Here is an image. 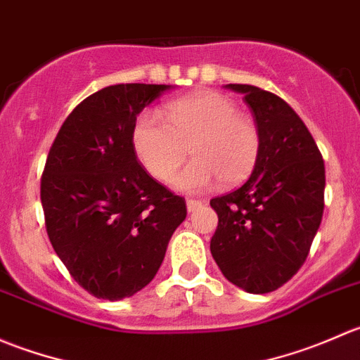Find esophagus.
I'll return each mask as SVG.
<instances>
[{
	"label": "esophagus",
	"mask_w": 360,
	"mask_h": 360,
	"mask_svg": "<svg viewBox=\"0 0 360 360\" xmlns=\"http://www.w3.org/2000/svg\"><path fill=\"white\" fill-rule=\"evenodd\" d=\"M203 205L202 200H195V198H188L186 200V207H188V212H195Z\"/></svg>",
	"instance_id": "obj_1"
}]
</instances>
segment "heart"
Segmentation results:
<instances>
[{"label":"heart","mask_w":360,"mask_h":360,"mask_svg":"<svg viewBox=\"0 0 360 360\" xmlns=\"http://www.w3.org/2000/svg\"><path fill=\"white\" fill-rule=\"evenodd\" d=\"M165 118L144 111L132 130L137 158L155 179H170L186 160L188 148L195 160L174 177L177 190L202 191L217 179L235 186L256 169L259 130L223 94L202 90L172 101L165 106Z\"/></svg>","instance_id":"b5f03b06"}]
</instances>
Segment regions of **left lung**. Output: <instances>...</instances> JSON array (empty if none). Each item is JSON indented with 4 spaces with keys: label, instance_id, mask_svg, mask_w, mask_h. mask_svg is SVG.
Masks as SVG:
<instances>
[{
    "label": "left lung",
    "instance_id": "left-lung-1",
    "mask_svg": "<svg viewBox=\"0 0 360 360\" xmlns=\"http://www.w3.org/2000/svg\"><path fill=\"white\" fill-rule=\"evenodd\" d=\"M226 89L250 108L261 155L238 190L210 200L219 219L210 252L231 284L266 294L291 281L310 252L324 212V160L284 99L252 85Z\"/></svg>",
    "mask_w": 360,
    "mask_h": 360
}]
</instances>
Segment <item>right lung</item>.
<instances>
[{
	"label": "right lung",
	"instance_id": "1",
	"mask_svg": "<svg viewBox=\"0 0 360 360\" xmlns=\"http://www.w3.org/2000/svg\"><path fill=\"white\" fill-rule=\"evenodd\" d=\"M170 85L120 83L92 94L60 127L41 176L52 248L71 277L103 300H123L157 275L186 202L137 160V115Z\"/></svg>",
	"mask_w": 360,
	"mask_h": 360
}]
</instances>
